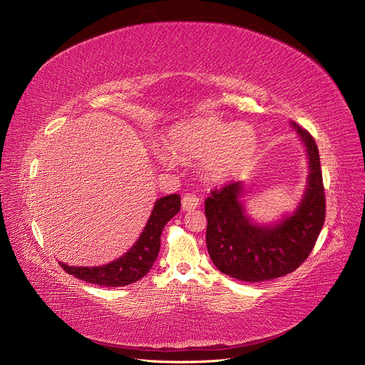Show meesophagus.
I'll return each mask as SVG.
<instances>
[{
	"label": "esophagus",
	"mask_w": 365,
	"mask_h": 365,
	"mask_svg": "<svg viewBox=\"0 0 365 365\" xmlns=\"http://www.w3.org/2000/svg\"><path fill=\"white\" fill-rule=\"evenodd\" d=\"M200 205V198L195 195V194H185L183 198H182V207L183 210H186V212H189V210H194Z\"/></svg>",
	"instance_id": "esophagus-1"
}]
</instances>
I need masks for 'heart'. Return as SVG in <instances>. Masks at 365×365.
I'll return each mask as SVG.
<instances>
[{
	"label": "heart",
	"instance_id": "1",
	"mask_svg": "<svg viewBox=\"0 0 365 365\" xmlns=\"http://www.w3.org/2000/svg\"><path fill=\"white\" fill-rule=\"evenodd\" d=\"M167 142L179 155L204 160L207 175L217 180L240 175L257 150V134L250 125H231L213 117L173 127ZM160 158L168 163L167 153L161 152Z\"/></svg>",
	"mask_w": 365,
	"mask_h": 365
}]
</instances>
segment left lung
I'll return each instance as SVG.
<instances>
[{"label":"left lung","instance_id":"obj_1","mask_svg":"<svg viewBox=\"0 0 365 365\" xmlns=\"http://www.w3.org/2000/svg\"><path fill=\"white\" fill-rule=\"evenodd\" d=\"M309 160L306 192L296 212L275 226H259L244 215L241 182L212 190L205 198L207 250L217 269L240 281L260 282L292 274L308 259L325 220V194L318 146L308 130L293 123Z\"/></svg>","mask_w":365,"mask_h":365}]
</instances>
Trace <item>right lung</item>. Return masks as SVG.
I'll use <instances>...</instances> for the list:
<instances>
[{
	"label": "right lung",
	"instance_id": "right-lung-1",
	"mask_svg": "<svg viewBox=\"0 0 365 365\" xmlns=\"http://www.w3.org/2000/svg\"><path fill=\"white\" fill-rule=\"evenodd\" d=\"M179 195L171 194L160 198L153 205L142 235L124 256L99 267H73L59 262L62 269L75 278L105 287H123L139 281L155 263L160 253L163 229L173 216L179 213Z\"/></svg>",
	"mask_w": 365,
	"mask_h": 365
}]
</instances>
